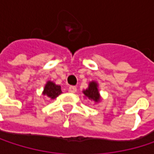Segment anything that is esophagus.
Here are the masks:
<instances>
[{
    "label": "esophagus",
    "mask_w": 154,
    "mask_h": 154,
    "mask_svg": "<svg viewBox=\"0 0 154 154\" xmlns=\"http://www.w3.org/2000/svg\"><path fill=\"white\" fill-rule=\"evenodd\" d=\"M69 91L70 93H76V92H77V87L71 85V86L69 87Z\"/></svg>",
    "instance_id": "1"
}]
</instances>
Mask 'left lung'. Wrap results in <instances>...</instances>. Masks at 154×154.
Instances as JSON below:
<instances>
[{
	"label": "left lung",
	"instance_id": "left-lung-1",
	"mask_svg": "<svg viewBox=\"0 0 154 154\" xmlns=\"http://www.w3.org/2000/svg\"><path fill=\"white\" fill-rule=\"evenodd\" d=\"M99 85L96 81H91L89 82L88 87L85 90H83V94L85 98L93 102L94 103H99L102 101V97L98 89Z\"/></svg>",
	"mask_w": 154,
	"mask_h": 154
}]
</instances>
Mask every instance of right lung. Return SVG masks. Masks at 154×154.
Returning <instances> with one entry per match:
<instances>
[{
    "label": "right lung",
    "mask_w": 154,
    "mask_h": 154,
    "mask_svg": "<svg viewBox=\"0 0 154 154\" xmlns=\"http://www.w3.org/2000/svg\"><path fill=\"white\" fill-rule=\"evenodd\" d=\"M60 94H62L60 85H56L54 82H52L51 80L47 81L45 85L44 91H43V95L50 98L51 100H54Z\"/></svg>",
    "instance_id": "obj_1"
}]
</instances>
